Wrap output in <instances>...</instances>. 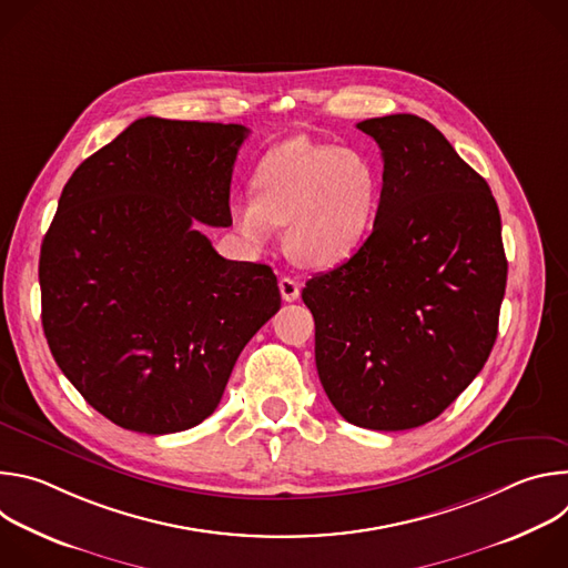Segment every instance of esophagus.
Returning <instances> with one entry per match:
<instances>
[{
  "label": "esophagus",
  "mask_w": 568,
  "mask_h": 568,
  "mask_svg": "<svg viewBox=\"0 0 568 568\" xmlns=\"http://www.w3.org/2000/svg\"><path fill=\"white\" fill-rule=\"evenodd\" d=\"M278 287H281L283 301H287V303L296 301L298 294H301V285H298V281L292 278V276H283V278L278 281Z\"/></svg>",
  "instance_id": "1"
}]
</instances>
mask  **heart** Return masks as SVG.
<instances>
[{"label":"heart","instance_id":"b5f03b06","mask_svg":"<svg viewBox=\"0 0 568 568\" xmlns=\"http://www.w3.org/2000/svg\"><path fill=\"white\" fill-rule=\"evenodd\" d=\"M252 186L254 195L229 206L233 229L263 247L276 226H287V256L310 270L348 261L373 231L382 204V173L371 156L305 136L270 148Z\"/></svg>","mask_w":568,"mask_h":568}]
</instances>
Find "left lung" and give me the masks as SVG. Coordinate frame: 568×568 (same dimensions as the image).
Instances as JSON below:
<instances>
[{
    "label": "left lung",
    "mask_w": 568,
    "mask_h": 568,
    "mask_svg": "<svg viewBox=\"0 0 568 568\" xmlns=\"http://www.w3.org/2000/svg\"><path fill=\"white\" fill-rule=\"evenodd\" d=\"M382 150V204L346 263L312 276L323 390L353 425L402 432L438 418L488 362L508 261L493 191L416 114L357 123Z\"/></svg>",
    "instance_id": "left-lung-1"
}]
</instances>
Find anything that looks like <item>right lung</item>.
<instances>
[{
    "label": "right lung",
    "instance_id": "obj_1",
    "mask_svg": "<svg viewBox=\"0 0 568 568\" xmlns=\"http://www.w3.org/2000/svg\"><path fill=\"white\" fill-rule=\"evenodd\" d=\"M250 130L145 116L88 156L42 240V328L64 377L114 425L161 436L220 404L237 355L281 307L270 265L222 258Z\"/></svg>",
    "mask_w": 568,
    "mask_h": 568
}]
</instances>
